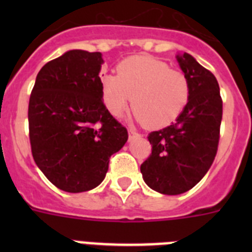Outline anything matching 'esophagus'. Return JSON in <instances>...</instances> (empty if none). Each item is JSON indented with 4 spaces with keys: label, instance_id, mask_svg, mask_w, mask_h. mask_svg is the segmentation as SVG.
I'll use <instances>...</instances> for the list:
<instances>
[{
    "label": "esophagus",
    "instance_id": "obj_1",
    "mask_svg": "<svg viewBox=\"0 0 252 252\" xmlns=\"http://www.w3.org/2000/svg\"><path fill=\"white\" fill-rule=\"evenodd\" d=\"M139 135H140V133L137 132L135 128H128V140H133L135 137L139 136Z\"/></svg>",
    "mask_w": 252,
    "mask_h": 252
}]
</instances>
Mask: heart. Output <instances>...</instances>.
<instances>
[{
    "label": "heart",
    "instance_id": "heart-1",
    "mask_svg": "<svg viewBox=\"0 0 252 252\" xmlns=\"http://www.w3.org/2000/svg\"><path fill=\"white\" fill-rule=\"evenodd\" d=\"M116 72L101 78L102 101L111 115L120 116L132 101L135 117L148 127L159 128L175 121L188 103V77L161 60L127 58Z\"/></svg>",
    "mask_w": 252,
    "mask_h": 252
}]
</instances>
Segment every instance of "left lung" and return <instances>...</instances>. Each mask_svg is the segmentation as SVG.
<instances>
[{"mask_svg":"<svg viewBox=\"0 0 252 252\" xmlns=\"http://www.w3.org/2000/svg\"><path fill=\"white\" fill-rule=\"evenodd\" d=\"M188 77L190 94L174 124L149 133L151 154L140 170L145 183L162 194H182L206 175L216 158L222 98L215 75L192 55L177 57Z\"/></svg>","mask_w":252,"mask_h":252,"instance_id":"8db88e82","label":"left lung"}]
</instances>
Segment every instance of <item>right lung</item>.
Returning <instances> with one entry per match:
<instances>
[{"mask_svg":"<svg viewBox=\"0 0 252 252\" xmlns=\"http://www.w3.org/2000/svg\"><path fill=\"white\" fill-rule=\"evenodd\" d=\"M98 51H66L36 75L29 101L32 158L51 183L69 193L102 183L127 128L104 106Z\"/></svg>","mask_w":252,"mask_h":252,"instance_id":"1","label":"right lung"}]
</instances>
